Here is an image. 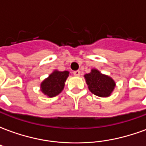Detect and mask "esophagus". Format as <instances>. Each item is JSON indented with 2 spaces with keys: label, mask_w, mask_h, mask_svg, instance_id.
<instances>
[{
  "label": "esophagus",
  "mask_w": 146,
  "mask_h": 146,
  "mask_svg": "<svg viewBox=\"0 0 146 146\" xmlns=\"http://www.w3.org/2000/svg\"><path fill=\"white\" fill-rule=\"evenodd\" d=\"M73 75L76 76H80V71H79V70L74 71V72H73Z\"/></svg>",
  "instance_id": "34e87169"
}]
</instances>
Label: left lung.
Returning a JSON list of instances; mask_svg holds the SVG:
<instances>
[{"mask_svg":"<svg viewBox=\"0 0 146 146\" xmlns=\"http://www.w3.org/2000/svg\"><path fill=\"white\" fill-rule=\"evenodd\" d=\"M84 79L89 91L102 98L110 96L116 87V82L112 77L102 73L95 68L84 75Z\"/></svg>","mask_w":146,"mask_h":146,"instance_id":"obj_1","label":"left lung"}]
</instances>
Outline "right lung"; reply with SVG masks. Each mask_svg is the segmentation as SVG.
Returning <instances> with one entry per match:
<instances>
[{
  "label": "right lung",
  "mask_w": 146,
  "mask_h": 146,
  "mask_svg": "<svg viewBox=\"0 0 146 146\" xmlns=\"http://www.w3.org/2000/svg\"><path fill=\"white\" fill-rule=\"evenodd\" d=\"M69 75V71L54 70L41 82L40 85V91L48 98H52L59 95L64 89L65 82L66 81Z\"/></svg>",
  "instance_id": "1"
}]
</instances>
